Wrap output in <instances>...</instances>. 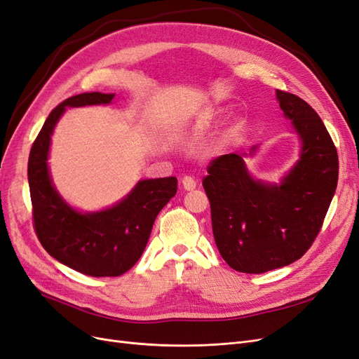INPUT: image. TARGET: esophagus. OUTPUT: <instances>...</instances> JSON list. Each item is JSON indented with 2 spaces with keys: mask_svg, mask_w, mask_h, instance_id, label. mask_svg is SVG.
Segmentation results:
<instances>
[{
  "mask_svg": "<svg viewBox=\"0 0 359 359\" xmlns=\"http://www.w3.org/2000/svg\"><path fill=\"white\" fill-rule=\"evenodd\" d=\"M196 180H194L193 177H190V175H186V177H182V187L186 189V190H193V189H196Z\"/></svg>",
  "mask_w": 359,
  "mask_h": 359,
  "instance_id": "obj_1",
  "label": "esophagus"
}]
</instances>
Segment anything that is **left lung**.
Instances as JSON below:
<instances>
[{"label":"left lung","instance_id":"1","mask_svg":"<svg viewBox=\"0 0 359 359\" xmlns=\"http://www.w3.org/2000/svg\"><path fill=\"white\" fill-rule=\"evenodd\" d=\"M277 100L301 139L299 160L281 182L255 180L240 154L214 158L202 181L217 248L227 265L247 274L304 256L320 232L339 181V156L316 111L286 91L277 90Z\"/></svg>","mask_w":359,"mask_h":359}]
</instances>
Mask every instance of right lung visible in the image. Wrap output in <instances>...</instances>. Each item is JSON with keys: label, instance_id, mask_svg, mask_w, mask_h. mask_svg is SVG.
<instances>
[{"label": "right lung", "instance_id": "obj_1", "mask_svg": "<svg viewBox=\"0 0 359 359\" xmlns=\"http://www.w3.org/2000/svg\"><path fill=\"white\" fill-rule=\"evenodd\" d=\"M115 94L83 93L53 109L29 151L28 182L34 231L58 262L91 277H118L142 256L157 214L177 193L175 177L142 180L121 202L79 212L64 201L49 175L50 136L66 107L109 104Z\"/></svg>", "mask_w": 359, "mask_h": 359}]
</instances>
